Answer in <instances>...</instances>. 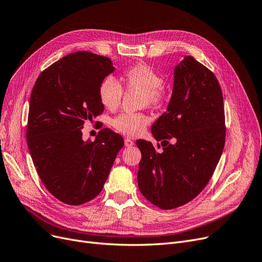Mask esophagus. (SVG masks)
Listing matches in <instances>:
<instances>
[{"label": "esophagus", "instance_id": "obj_1", "mask_svg": "<svg viewBox=\"0 0 262 262\" xmlns=\"http://www.w3.org/2000/svg\"><path fill=\"white\" fill-rule=\"evenodd\" d=\"M124 143H125V146H127V147L134 145V141H133L130 138H125Z\"/></svg>", "mask_w": 262, "mask_h": 262}]
</instances>
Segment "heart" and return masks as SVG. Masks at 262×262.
Returning <instances> with one entry per match:
<instances>
[{
  "label": "heart",
  "mask_w": 262,
  "mask_h": 262,
  "mask_svg": "<svg viewBox=\"0 0 262 262\" xmlns=\"http://www.w3.org/2000/svg\"><path fill=\"white\" fill-rule=\"evenodd\" d=\"M122 81L126 89L138 90L141 92V105L157 107L164 99V79L153 67L145 63H137L122 75ZM100 103L109 110H116L122 100L123 89L115 78L107 77L98 88ZM149 117L142 112H123L112 119L111 125L116 130L127 136L142 134L149 124Z\"/></svg>",
  "instance_id": "b5f03b06"
}]
</instances>
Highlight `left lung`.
Instances as JSON below:
<instances>
[{
	"instance_id": "obj_1",
	"label": "left lung",
	"mask_w": 262,
	"mask_h": 262,
	"mask_svg": "<svg viewBox=\"0 0 262 262\" xmlns=\"http://www.w3.org/2000/svg\"><path fill=\"white\" fill-rule=\"evenodd\" d=\"M151 132L164 147L157 152L150 141L136 142L142 155L137 174L140 192L163 210L183 206L207 186L226 136L221 85L192 56H184L176 66L167 111Z\"/></svg>"
}]
</instances>
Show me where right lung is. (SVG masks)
I'll return each instance as SVG.
<instances>
[{
    "label": "right lung",
    "instance_id": "add662e5",
    "mask_svg": "<svg viewBox=\"0 0 262 262\" xmlns=\"http://www.w3.org/2000/svg\"><path fill=\"white\" fill-rule=\"evenodd\" d=\"M113 71L109 58L78 51L41 72L33 86L28 146L45 187L66 204L79 206L99 194L124 145L109 128L94 141L82 139L84 123L104 111L98 88Z\"/></svg>",
    "mask_w": 262,
    "mask_h": 262
}]
</instances>
